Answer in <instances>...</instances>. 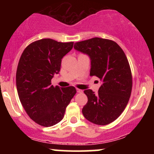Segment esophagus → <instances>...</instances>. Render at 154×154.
<instances>
[{
    "label": "esophagus",
    "instance_id": "1",
    "mask_svg": "<svg viewBox=\"0 0 154 154\" xmlns=\"http://www.w3.org/2000/svg\"><path fill=\"white\" fill-rule=\"evenodd\" d=\"M77 91L78 93H82V92H83V90L80 89V88H77Z\"/></svg>",
    "mask_w": 154,
    "mask_h": 154
}]
</instances>
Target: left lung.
<instances>
[{
	"label": "left lung",
	"mask_w": 154,
	"mask_h": 154,
	"mask_svg": "<svg viewBox=\"0 0 154 154\" xmlns=\"http://www.w3.org/2000/svg\"><path fill=\"white\" fill-rule=\"evenodd\" d=\"M74 48L89 56L90 76L103 82L97 94L84 90L88 102L82 112L91 123L109 125L121 116L130 97L133 77L128 60L116 42L106 38L95 37L78 42Z\"/></svg>",
	"instance_id": "left-lung-1"
}]
</instances>
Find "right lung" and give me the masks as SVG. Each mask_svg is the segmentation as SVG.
<instances>
[{
    "label": "right lung",
    "instance_id": "1",
    "mask_svg": "<svg viewBox=\"0 0 154 154\" xmlns=\"http://www.w3.org/2000/svg\"><path fill=\"white\" fill-rule=\"evenodd\" d=\"M73 45V42L42 38L30 43L20 57L16 71L18 97L29 117L43 127L62 121L77 93L74 86H51V79L60 71L62 59Z\"/></svg>",
    "mask_w": 154,
    "mask_h": 154
}]
</instances>
